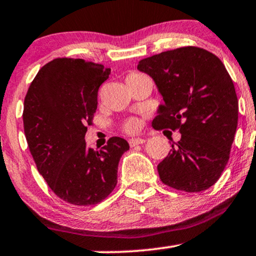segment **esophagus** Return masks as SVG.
I'll return each mask as SVG.
<instances>
[{"mask_svg": "<svg viewBox=\"0 0 256 256\" xmlns=\"http://www.w3.org/2000/svg\"><path fill=\"white\" fill-rule=\"evenodd\" d=\"M144 142H145V139H142V138L129 139V145H130L132 148L136 146V145H140V144H144Z\"/></svg>", "mask_w": 256, "mask_h": 256, "instance_id": "obj_1", "label": "esophagus"}]
</instances>
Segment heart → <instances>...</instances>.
Returning <instances> with one entry per match:
<instances>
[{"label":"heart","instance_id":"b5f03b06","mask_svg":"<svg viewBox=\"0 0 256 256\" xmlns=\"http://www.w3.org/2000/svg\"><path fill=\"white\" fill-rule=\"evenodd\" d=\"M130 76H136V74H130ZM139 128H140V122L136 120V118H132V120H127V123H126L124 126V129L128 132V133H136V132L139 130Z\"/></svg>","mask_w":256,"mask_h":256}]
</instances>
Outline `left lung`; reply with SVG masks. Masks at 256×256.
Listing matches in <instances>:
<instances>
[{
  "mask_svg": "<svg viewBox=\"0 0 256 256\" xmlns=\"http://www.w3.org/2000/svg\"><path fill=\"white\" fill-rule=\"evenodd\" d=\"M138 70L151 76L164 100L152 127L180 133L158 164L160 180L186 193L206 190L226 167L238 124V98L226 67L211 52L188 46L142 60Z\"/></svg>",
  "mask_w": 256,
  "mask_h": 256,
  "instance_id": "left-lung-1",
  "label": "left lung"
}]
</instances>
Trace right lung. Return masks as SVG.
Wrapping results in <instances>:
<instances>
[{"label": "right lung", "mask_w": 256, "mask_h": 256, "mask_svg": "<svg viewBox=\"0 0 256 256\" xmlns=\"http://www.w3.org/2000/svg\"><path fill=\"white\" fill-rule=\"evenodd\" d=\"M110 74L98 63L56 58L38 72L24 100V133L38 171L70 204L95 205L108 196L117 184L120 156L129 149L120 136L98 151L85 142L98 88Z\"/></svg>", "instance_id": "1"}]
</instances>
